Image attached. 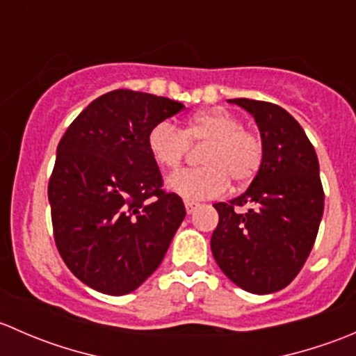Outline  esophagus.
Here are the masks:
<instances>
[{
  "mask_svg": "<svg viewBox=\"0 0 356 356\" xmlns=\"http://www.w3.org/2000/svg\"><path fill=\"white\" fill-rule=\"evenodd\" d=\"M184 207H186V211H188V213H193V211H195L200 204L195 203V201H186Z\"/></svg>",
  "mask_w": 356,
  "mask_h": 356,
  "instance_id": "34e87169",
  "label": "esophagus"
}]
</instances>
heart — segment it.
Returning <instances> with one entry per match:
<instances>
[{
	"mask_svg": "<svg viewBox=\"0 0 356 356\" xmlns=\"http://www.w3.org/2000/svg\"><path fill=\"white\" fill-rule=\"evenodd\" d=\"M204 145L203 167L170 175L168 188L184 200L217 198L227 191L231 181L248 184L264 163V141L257 132L243 127L241 118L227 110L195 113L184 129L168 120L156 122L146 136V146L158 167L175 170L181 167L189 146Z\"/></svg>",
	"mask_w": 356,
	"mask_h": 356,
	"instance_id": "heart-1",
	"label": "heart"
}]
</instances>
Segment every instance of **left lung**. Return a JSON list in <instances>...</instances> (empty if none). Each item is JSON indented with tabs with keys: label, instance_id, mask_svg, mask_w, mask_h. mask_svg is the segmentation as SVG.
I'll return each instance as SVG.
<instances>
[{
	"label": "left lung",
	"instance_id": "obj_1",
	"mask_svg": "<svg viewBox=\"0 0 356 356\" xmlns=\"http://www.w3.org/2000/svg\"><path fill=\"white\" fill-rule=\"evenodd\" d=\"M253 115L264 141V163L250 188L215 203L218 225L211 253L220 270L248 293L286 288L307 261L324 213L318 158L301 125L281 106L229 99ZM250 210L238 214L236 206Z\"/></svg>",
	"mask_w": 356,
	"mask_h": 356
}]
</instances>
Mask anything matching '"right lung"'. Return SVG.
<instances>
[{
	"instance_id": "1",
	"label": "right lung",
	"mask_w": 356,
	"mask_h": 356,
	"mask_svg": "<svg viewBox=\"0 0 356 356\" xmlns=\"http://www.w3.org/2000/svg\"><path fill=\"white\" fill-rule=\"evenodd\" d=\"M182 108L117 89L86 106L60 139L48 184L53 234L67 267L89 288L111 296L139 288L184 220L181 196L163 191L146 146L149 129Z\"/></svg>"
}]
</instances>
